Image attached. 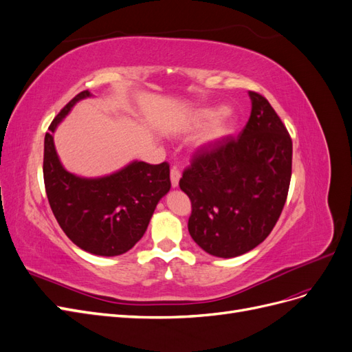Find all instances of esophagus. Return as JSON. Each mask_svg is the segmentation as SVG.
<instances>
[{
	"label": "esophagus",
	"mask_w": 352,
	"mask_h": 352,
	"mask_svg": "<svg viewBox=\"0 0 352 352\" xmlns=\"http://www.w3.org/2000/svg\"><path fill=\"white\" fill-rule=\"evenodd\" d=\"M179 179H180V170L177 167H172V170H170V180H172L173 188L179 185Z\"/></svg>",
	"instance_id": "esophagus-1"
}]
</instances>
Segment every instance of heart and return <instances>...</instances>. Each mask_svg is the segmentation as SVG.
<instances>
[{
    "mask_svg": "<svg viewBox=\"0 0 352 352\" xmlns=\"http://www.w3.org/2000/svg\"><path fill=\"white\" fill-rule=\"evenodd\" d=\"M212 119H214V122L211 123L210 129L206 132L204 142L217 141L219 138L225 136L232 127L229 113L225 111L223 109H204V110H201V111L197 113L194 122H195L197 126H201V124L208 123Z\"/></svg>",
    "mask_w": 352,
    "mask_h": 352,
    "instance_id": "obj_1",
    "label": "heart"
}]
</instances>
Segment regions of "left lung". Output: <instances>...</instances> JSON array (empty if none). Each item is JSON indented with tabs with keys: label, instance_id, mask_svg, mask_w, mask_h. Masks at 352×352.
<instances>
[{
	"label": "left lung",
	"instance_id": "left-lung-1",
	"mask_svg": "<svg viewBox=\"0 0 352 352\" xmlns=\"http://www.w3.org/2000/svg\"><path fill=\"white\" fill-rule=\"evenodd\" d=\"M238 136L199 146L179 186L192 211L188 230L206 252L238 257L260 245L278 223L292 175V140L258 92Z\"/></svg>",
	"mask_w": 352,
	"mask_h": 352
}]
</instances>
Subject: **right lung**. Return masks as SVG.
Returning a JSON list of instances; mask_svg holds the SVG:
<instances>
[{
	"label": "right lung",
	"instance_id": "obj_1",
	"mask_svg": "<svg viewBox=\"0 0 352 352\" xmlns=\"http://www.w3.org/2000/svg\"><path fill=\"white\" fill-rule=\"evenodd\" d=\"M91 92L82 91L51 122L44 142V184L50 207L60 228L79 248L113 257L140 241L170 186L167 162H133L120 172L100 179L69 173L57 157L52 132L70 109Z\"/></svg>",
	"mask_w": 352,
	"mask_h": 352
}]
</instances>
